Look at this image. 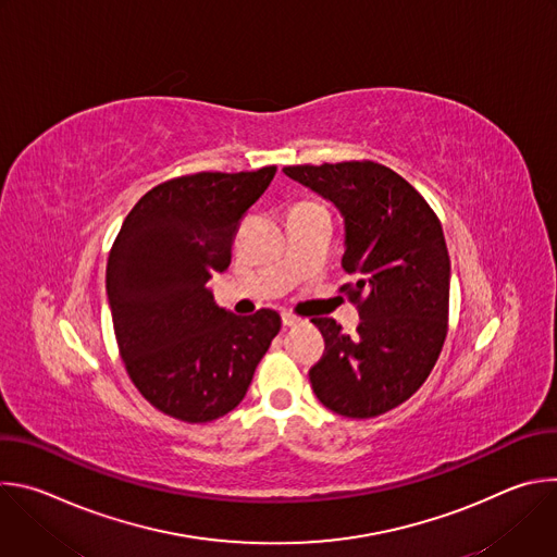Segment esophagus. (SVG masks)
Here are the masks:
<instances>
[{
  "mask_svg": "<svg viewBox=\"0 0 557 557\" xmlns=\"http://www.w3.org/2000/svg\"><path fill=\"white\" fill-rule=\"evenodd\" d=\"M282 324H284V329H290V326L301 324V320H299V317H295L293 312H282Z\"/></svg>",
  "mask_w": 557,
  "mask_h": 557,
  "instance_id": "34e87169",
  "label": "esophagus"
}]
</instances>
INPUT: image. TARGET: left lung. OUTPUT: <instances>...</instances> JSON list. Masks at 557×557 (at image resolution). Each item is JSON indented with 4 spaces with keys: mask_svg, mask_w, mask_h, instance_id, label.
Listing matches in <instances>:
<instances>
[{
    "mask_svg": "<svg viewBox=\"0 0 557 557\" xmlns=\"http://www.w3.org/2000/svg\"><path fill=\"white\" fill-rule=\"evenodd\" d=\"M284 174L344 215L342 290L359 308L357 335L331 317L312 324L326 350L308 376L329 410L372 419L408 401L430 376L447 335L449 256L425 198L372 161L293 165Z\"/></svg>",
    "mask_w": 557,
    "mask_h": 557,
    "instance_id": "8db88e82",
    "label": "left lung"
}]
</instances>
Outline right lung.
I'll use <instances>...</instances> for the list:
<instances>
[{
    "label": "right lung",
    "mask_w": 557,
    "mask_h": 557,
    "mask_svg": "<svg viewBox=\"0 0 557 557\" xmlns=\"http://www.w3.org/2000/svg\"><path fill=\"white\" fill-rule=\"evenodd\" d=\"M275 172H200L156 185L112 245L106 288L119 352L138 392L168 417L207 423L237 408L282 329L275 310L233 314L207 288L228 269L237 224Z\"/></svg>",
    "instance_id": "obj_1"
}]
</instances>
